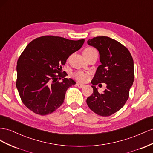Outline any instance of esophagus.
<instances>
[{
  "label": "esophagus",
  "instance_id": "esophagus-1",
  "mask_svg": "<svg viewBox=\"0 0 153 153\" xmlns=\"http://www.w3.org/2000/svg\"><path fill=\"white\" fill-rule=\"evenodd\" d=\"M76 85H77V86H78L79 87V88H83V87L85 86V85H82V84H81V83H77L76 84Z\"/></svg>",
  "mask_w": 153,
  "mask_h": 153
}]
</instances>
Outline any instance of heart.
<instances>
[{
    "label": "heart",
    "instance_id": "obj_1",
    "mask_svg": "<svg viewBox=\"0 0 153 153\" xmlns=\"http://www.w3.org/2000/svg\"><path fill=\"white\" fill-rule=\"evenodd\" d=\"M94 51H97L95 49L92 47H88L84 50L83 52H91ZM73 76L76 78L77 80L81 82H85L86 81L87 78L88 76V74L82 71H76L74 73Z\"/></svg>",
    "mask_w": 153,
    "mask_h": 153
}]
</instances>
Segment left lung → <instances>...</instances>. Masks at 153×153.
I'll return each mask as SVG.
<instances>
[{
	"mask_svg": "<svg viewBox=\"0 0 153 153\" xmlns=\"http://www.w3.org/2000/svg\"><path fill=\"white\" fill-rule=\"evenodd\" d=\"M87 43L99 51L101 65L91 81L94 91L86 103L96 114L110 116L120 110L129 98L134 76L133 59L127 48L109 37H95ZM101 83H105L107 88L99 94L95 86Z\"/></svg>",
	"mask_w": 153,
	"mask_h": 153,
	"instance_id": "obj_1",
	"label": "left lung"
}]
</instances>
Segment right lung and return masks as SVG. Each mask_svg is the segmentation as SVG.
Instances as JSON below:
<instances>
[{
  "label": "right lung",
  "mask_w": 153,
  "mask_h": 153,
  "mask_svg": "<svg viewBox=\"0 0 153 153\" xmlns=\"http://www.w3.org/2000/svg\"><path fill=\"white\" fill-rule=\"evenodd\" d=\"M84 42V39L44 36L25 47L17 62L16 86L22 101L30 110L46 115L62 105L67 89L76 84L62 74V65ZM62 78V81L59 82Z\"/></svg>",
  "instance_id": "right-lung-1"
}]
</instances>
